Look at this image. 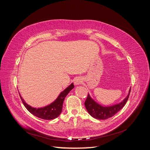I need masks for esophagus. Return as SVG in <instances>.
<instances>
[{"instance_id":"34e87169","label":"esophagus","mask_w":150,"mask_h":150,"mask_svg":"<svg viewBox=\"0 0 150 150\" xmlns=\"http://www.w3.org/2000/svg\"><path fill=\"white\" fill-rule=\"evenodd\" d=\"M74 83L76 85L80 84L83 83V79L81 77H78V78H76L74 80Z\"/></svg>"}]
</instances>
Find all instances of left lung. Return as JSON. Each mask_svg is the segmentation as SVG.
Instances as JSON below:
<instances>
[{
	"instance_id": "8db88e82",
	"label": "left lung",
	"mask_w": 150,
	"mask_h": 150,
	"mask_svg": "<svg viewBox=\"0 0 150 150\" xmlns=\"http://www.w3.org/2000/svg\"><path fill=\"white\" fill-rule=\"evenodd\" d=\"M130 91L131 88L128 96L124 99L123 101H122L119 104H116L115 105L111 106H103L101 104H99L96 101H94L88 94L84 103V105L88 113L92 117L98 120H106L114 116L124 107L128 99Z\"/></svg>"
}]
</instances>
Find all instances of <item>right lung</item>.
Returning a JSON list of instances; mask_svg holds the SVG:
<instances>
[{"mask_svg":"<svg viewBox=\"0 0 150 150\" xmlns=\"http://www.w3.org/2000/svg\"><path fill=\"white\" fill-rule=\"evenodd\" d=\"M74 88V84L72 83L60 93L57 98L54 102L50 104L49 105L39 108L31 107L24 101V99L21 96V95H19L24 105L31 114H33L36 117H39V118L46 120H51L56 118V117L60 115L62 110V105L64 99L68 93H69L70 91H71Z\"/></svg>","mask_w":150,"mask_h":150,"instance_id":"obj_1","label":"right lung"}]
</instances>
